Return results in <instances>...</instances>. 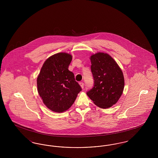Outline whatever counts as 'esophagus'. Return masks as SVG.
<instances>
[{"label": "esophagus", "mask_w": 158, "mask_h": 158, "mask_svg": "<svg viewBox=\"0 0 158 158\" xmlns=\"http://www.w3.org/2000/svg\"><path fill=\"white\" fill-rule=\"evenodd\" d=\"M79 84H80V85H81V88H84V83L83 82H80L79 83Z\"/></svg>", "instance_id": "1"}]
</instances>
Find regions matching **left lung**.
Segmentation results:
<instances>
[{
	"label": "left lung",
	"instance_id": "obj_1",
	"mask_svg": "<svg viewBox=\"0 0 158 158\" xmlns=\"http://www.w3.org/2000/svg\"><path fill=\"white\" fill-rule=\"evenodd\" d=\"M91 72L94 86L87 95L98 107L108 108L117 103L124 87L120 68L108 54L98 53L91 56Z\"/></svg>",
	"mask_w": 158,
	"mask_h": 158
}]
</instances>
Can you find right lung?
<instances>
[{
    "label": "right lung",
    "mask_w": 158,
    "mask_h": 158,
    "mask_svg": "<svg viewBox=\"0 0 158 158\" xmlns=\"http://www.w3.org/2000/svg\"><path fill=\"white\" fill-rule=\"evenodd\" d=\"M72 57L57 53L45 60L37 77L38 94L50 110L62 113L74 103L82 88L68 70Z\"/></svg>",
    "instance_id": "1"
}]
</instances>
